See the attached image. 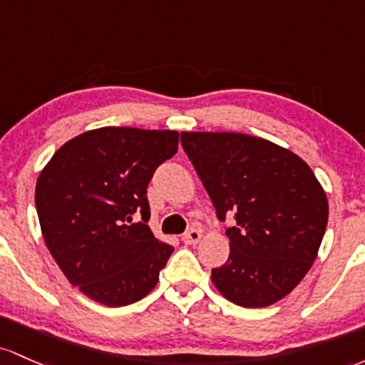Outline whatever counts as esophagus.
<instances>
[{
  "instance_id": "34e87169",
  "label": "esophagus",
  "mask_w": 365,
  "mask_h": 365,
  "mask_svg": "<svg viewBox=\"0 0 365 365\" xmlns=\"http://www.w3.org/2000/svg\"><path fill=\"white\" fill-rule=\"evenodd\" d=\"M200 240H202V232H200L198 229H190V231L182 236V241L186 245H196Z\"/></svg>"
}]
</instances>
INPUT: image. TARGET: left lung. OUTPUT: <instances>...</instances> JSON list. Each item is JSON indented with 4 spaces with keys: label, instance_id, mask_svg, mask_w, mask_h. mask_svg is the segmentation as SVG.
<instances>
[{
    "label": "left lung",
    "instance_id": "obj_1",
    "mask_svg": "<svg viewBox=\"0 0 365 365\" xmlns=\"http://www.w3.org/2000/svg\"><path fill=\"white\" fill-rule=\"evenodd\" d=\"M181 145L226 229L229 259L212 269L217 292L260 309L282 300L312 267L329 205L324 187L297 153L241 133H181Z\"/></svg>",
    "mask_w": 365,
    "mask_h": 365
}]
</instances>
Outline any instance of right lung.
I'll list each match as a JSON object with an SVG mask.
<instances>
[{
    "mask_svg": "<svg viewBox=\"0 0 365 365\" xmlns=\"http://www.w3.org/2000/svg\"><path fill=\"white\" fill-rule=\"evenodd\" d=\"M178 130L100 128L55 151L36 182L44 243L68 282L106 307L141 300L157 286L174 248L148 222L146 187L178 151Z\"/></svg>",
    "mask_w": 365,
    "mask_h": 365,
    "instance_id": "1",
    "label": "right lung"
}]
</instances>
